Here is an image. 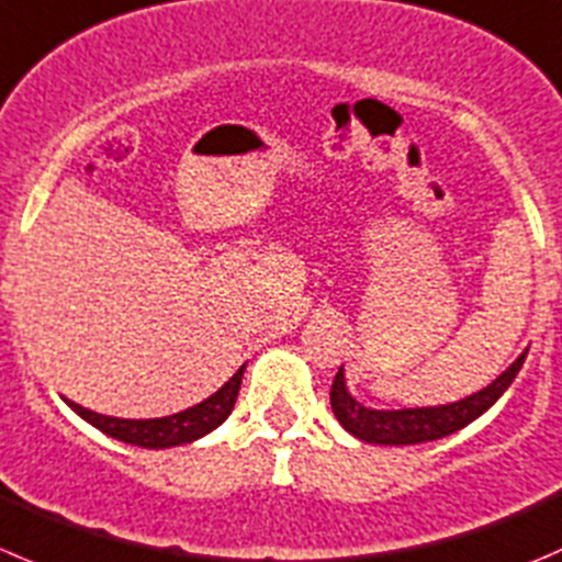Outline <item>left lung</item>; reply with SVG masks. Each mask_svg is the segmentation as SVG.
<instances>
[{
    "mask_svg": "<svg viewBox=\"0 0 562 562\" xmlns=\"http://www.w3.org/2000/svg\"><path fill=\"white\" fill-rule=\"evenodd\" d=\"M527 351L505 370L503 375L492 381L488 386L477 390L475 395L464 397V401L448 403V406H423V408H395V412H381V408H368L348 392L346 375L342 368L337 370L335 381H331V412L340 419V426L348 434L370 445H419L434 442V439L450 437V434L461 431L470 426L472 419L481 417L483 412L499 401L505 390L514 384L516 373L525 364Z\"/></svg>",
    "mask_w": 562,
    "mask_h": 562,
    "instance_id": "8db88e82",
    "label": "left lung"
}]
</instances>
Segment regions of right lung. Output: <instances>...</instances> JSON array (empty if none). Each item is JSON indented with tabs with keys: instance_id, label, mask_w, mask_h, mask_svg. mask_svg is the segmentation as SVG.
I'll list each match as a JSON object with an SVG mask.
<instances>
[{
	"instance_id": "right-lung-1",
	"label": "right lung",
	"mask_w": 562,
	"mask_h": 562,
	"mask_svg": "<svg viewBox=\"0 0 562 562\" xmlns=\"http://www.w3.org/2000/svg\"><path fill=\"white\" fill-rule=\"evenodd\" d=\"M241 375L244 364L233 373V379L227 381L222 390H216L214 395L205 397L198 406L187 408V412L170 414V417H156V419H120V417H106V414L90 412V408L79 406V403L68 401L70 408L79 414L81 419H87L90 426H95L98 431H103L106 437L120 439L125 445H139V448L161 450V448H176V445H189L194 439L205 437L214 428H220L227 417H231L233 406H236L238 390H241Z\"/></svg>"
}]
</instances>
